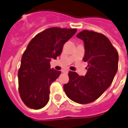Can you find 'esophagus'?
<instances>
[{"mask_svg": "<svg viewBox=\"0 0 128 128\" xmlns=\"http://www.w3.org/2000/svg\"><path fill=\"white\" fill-rule=\"evenodd\" d=\"M62 72H63L64 73H68V72H69V70H63Z\"/></svg>", "mask_w": 128, "mask_h": 128, "instance_id": "esophagus-1", "label": "esophagus"}]
</instances>
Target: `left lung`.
<instances>
[{"mask_svg":"<svg viewBox=\"0 0 128 128\" xmlns=\"http://www.w3.org/2000/svg\"><path fill=\"white\" fill-rule=\"evenodd\" d=\"M76 37L84 41L87 62L85 76L69 72L70 81L64 84L66 96L79 104L94 102L111 85L118 69V53L108 38L95 31L80 32Z\"/></svg>","mask_w":128,"mask_h":128,"instance_id":"left-lung-1","label":"left lung"}]
</instances>
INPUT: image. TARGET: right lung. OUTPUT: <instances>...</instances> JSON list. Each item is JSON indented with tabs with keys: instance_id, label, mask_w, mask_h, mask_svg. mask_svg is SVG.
Listing matches in <instances>:
<instances>
[{
	"instance_id": "right-lung-1",
	"label": "right lung",
	"mask_w": 128,
	"mask_h": 128,
	"mask_svg": "<svg viewBox=\"0 0 128 128\" xmlns=\"http://www.w3.org/2000/svg\"><path fill=\"white\" fill-rule=\"evenodd\" d=\"M76 32V28H49L36 35L28 44L18 74L20 97L28 108L38 110L46 105L50 85L61 74L51 69L50 61L56 59L64 44Z\"/></svg>"
}]
</instances>
